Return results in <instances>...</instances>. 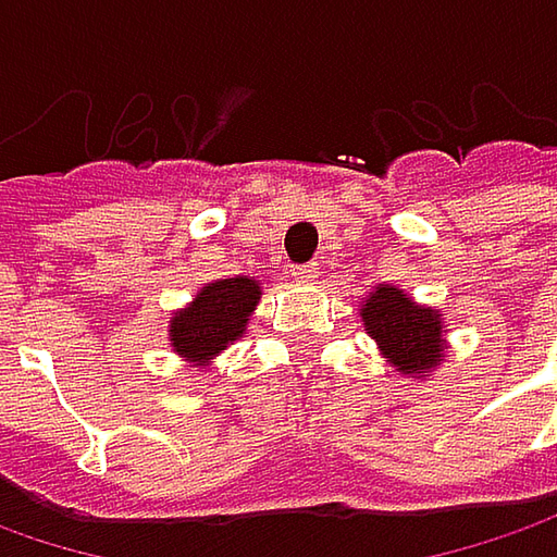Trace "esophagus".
<instances>
[{
  "mask_svg": "<svg viewBox=\"0 0 557 557\" xmlns=\"http://www.w3.org/2000/svg\"><path fill=\"white\" fill-rule=\"evenodd\" d=\"M290 275L297 278V282H315L319 278V263H304V267H294L290 269Z\"/></svg>",
  "mask_w": 557,
  "mask_h": 557,
  "instance_id": "34e87169",
  "label": "esophagus"
}]
</instances>
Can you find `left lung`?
Masks as SVG:
<instances>
[{
	"label": "left lung",
	"mask_w": 557,
	"mask_h": 557,
	"mask_svg": "<svg viewBox=\"0 0 557 557\" xmlns=\"http://www.w3.org/2000/svg\"><path fill=\"white\" fill-rule=\"evenodd\" d=\"M362 329L377 344L387 366L406 377L428 381L446 356V325L434 307L416 304L396 285H377L359 300Z\"/></svg>",
	"instance_id": "obj_1"
}]
</instances>
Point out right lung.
I'll return each instance as SVG.
<instances>
[{
    "label": "right lung",
    "instance_id": "obj_1",
    "mask_svg": "<svg viewBox=\"0 0 557 557\" xmlns=\"http://www.w3.org/2000/svg\"><path fill=\"white\" fill-rule=\"evenodd\" d=\"M260 282L250 275L213 278L183 310L170 312V347L195 369H210V362L247 334V322L260 304Z\"/></svg>",
    "mask_w": 557,
    "mask_h": 557
}]
</instances>
